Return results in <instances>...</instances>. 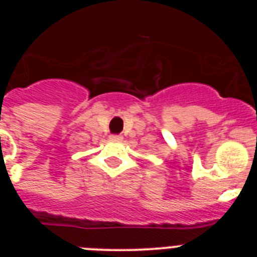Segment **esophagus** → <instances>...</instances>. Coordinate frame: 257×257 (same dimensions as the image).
<instances>
[{
  "mask_svg": "<svg viewBox=\"0 0 257 257\" xmlns=\"http://www.w3.org/2000/svg\"><path fill=\"white\" fill-rule=\"evenodd\" d=\"M109 139L112 140V142H121L123 138H122L121 135H110V136H109Z\"/></svg>",
  "mask_w": 257,
  "mask_h": 257,
  "instance_id": "esophagus-1",
  "label": "esophagus"
}]
</instances>
